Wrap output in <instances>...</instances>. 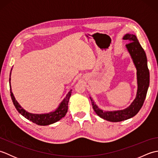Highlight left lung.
<instances>
[{
  "mask_svg": "<svg viewBox=\"0 0 158 158\" xmlns=\"http://www.w3.org/2000/svg\"><path fill=\"white\" fill-rule=\"evenodd\" d=\"M123 39L130 42L126 44V48L137 70L138 90L136 98L130 106L126 109L115 111H103L96 106L90 97L93 109L97 115L104 119L112 122H122L136 115L141 109L145 101L149 85V71L147 67V60L145 51L135 35L127 34Z\"/></svg>",
  "mask_w": 158,
  "mask_h": 158,
  "instance_id": "8db88e82",
  "label": "left lung"
}]
</instances>
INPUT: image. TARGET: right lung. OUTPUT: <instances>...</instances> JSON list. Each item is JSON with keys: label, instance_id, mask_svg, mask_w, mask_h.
Returning <instances> with one entry per match:
<instances>
[{"label": "right lung", "instance_id": "right-lung-1", "mask_svg": "<svg viewBox=\"0 0 158 158\" xmlns=\"http://www.w3.org/2000/svg\"><path fill=\"white\" fill-rule=\"evenodd\" d=\"M10 76H11V74H10ZM10 80H11V78H9V83ZM71 91L72 90H70L67 94L65 98L63 100V101L60 104L58 108L55 111L47 114H32L26 111L24 109L20 106L18 102L16 101L11 92V85H10V92H11V99L13 100V105L15 106L18 111L25 118L39 126H48L49 125V124H52L57 122L66 115L67 110H68V103L69 101V98L70 96H71Z\"/></svg>", "mask_w": 158, "mask_h": 158}]
</instances>
